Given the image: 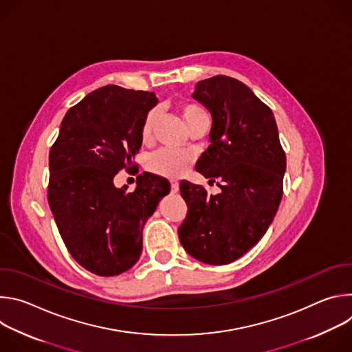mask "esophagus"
I'll use <instances>...</instances> for the list:
<instances>
[{
    "label": "esophagus",
    "instance_id": "obj_1",
    "mask_svg": "<svg viewBox=\"0 0 352 352\" xmlns=\"http://www.w3.org/2000/svg\"><path fill=\"white\" fill-rule=\"evenodd\" d=\"M179 190V184L177 181H171V192L177 193Z\"/></svg>",
    "mask_w": 352,
    "mask_h": 352
}]
</instances>
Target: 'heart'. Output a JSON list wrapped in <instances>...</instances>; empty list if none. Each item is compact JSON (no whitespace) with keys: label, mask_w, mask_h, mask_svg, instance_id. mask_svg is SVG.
<instances>
[{"label":"heart","mask_w":352,"mask_h":352,"mask_svg":"<svg viewBox=\"0 0 352 352\" xmlns=\"http://www.w3.org/2000/svg\"><path fill=\"white\" fill-rule=\"evenodd\" d=\"M179 110L186 126L190 122H193L197 117L205 114L202 109L190 103L181 104ZM156 121H157V110L155 109L150 110L144 116V120L140 128V138L143 140H147L150 136H152ZM190 163H192V159L189 155L175 152V150H168V148L159 150V152H156L155 155H152L147 159L148 170H152L153 173L163 177H168V178H177L184 175L188 171Z\"/></svg>","instance_id":"b5f03b06"}]
</instances>
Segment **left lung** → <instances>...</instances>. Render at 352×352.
Returning a JSON list of instances; mask_svg holds the SVG:
<instances>
[{
  "label": "left lung",
  "mask_w": 352,
  "mask_h": 352,
  "mask_svg": "<svg viewBox=\"0 0 352 352\" xmlns=\"http://www.w3.org/2000/svg\"><path fill=\"white\" fill-rule=\"evenodd\" d=\"M192 97L212 114L210 146L196 171L221 192L181 181L188 214L178 228L186 252L208 265H228L270 227L283 196L285 153L272 110L242 82L217 75L196 83Z\"/></svg>",
  "instance_id": "left-lung-1"
}]
</instances>
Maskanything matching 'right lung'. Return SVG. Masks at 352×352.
Instances as JSON below:
<instances>
[{
    "mask_svg": "<svg viewBox=\"0 0 352 352\" xmlns=\"http://www.w3.org/2000/svg\"><path fill=\"white\" fill-rule=\"evenodd\" d=\"M153 91L107 85L68 110L50 150L48 205L72 258L86 270L111 277L129 270L142 254L147 219L170 193V182L140 174L133 192L114 177L142 146Z\"/></svg>",
    "mask_w": 352,
    "mask_h": 352,
    "instance_id": "obj_1",
    "label": "right lung"
}]
</instances>
